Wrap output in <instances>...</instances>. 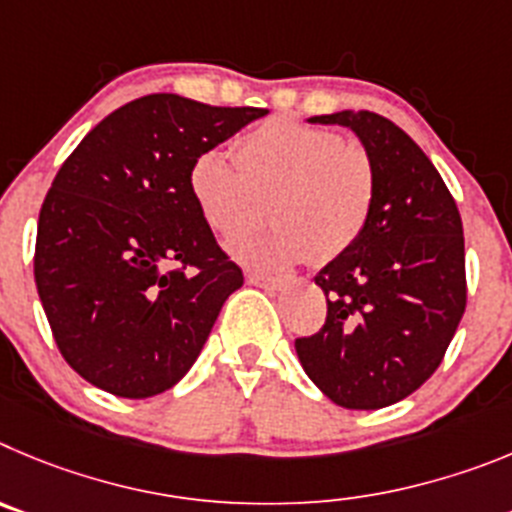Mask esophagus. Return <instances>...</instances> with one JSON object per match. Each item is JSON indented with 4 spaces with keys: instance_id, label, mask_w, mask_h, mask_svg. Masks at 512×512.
Returning <instances> with one entry per match:
<instances>
[{
    "instance_id": "obj_1",
    "label": "esophagus",
    "mask_w": 512,
    "mask_h": 512,
    "mask_svg": "<svg viewBox=\"0 0 512 512\" xmlns=\"http://www.w3.org/2000/svg\"><path fill=\"white\" fill-rule=\"evenodd\" d=\"M247 280H250L252 285H257V288H265V290H283L285 285H288V280L285 278H267V275H247Z\"/></svg>"
}]
</instances>
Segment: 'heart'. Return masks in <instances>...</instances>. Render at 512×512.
Wrapping results in <instances>:
<instances>
[{"label":"heart","instance_id":"heart-1","mask_svg":"<svg viewBox=\"0 0 512 512\" xmlns=\"http://www.w3.org/2000/svg\"><path fill=\"white\" fill-rule=\"evenodd\" d=\"M224 153H201L188 170V191L201 219L229 234L270 199V229H245L229 255L257 270H285L311 257L329 265L347 255L370 224L377 173L370 153L331 130L288 117L257 124Z\"/></svg>","mask_w":512,"mask_h":512}]
</instances>
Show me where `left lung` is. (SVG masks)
Segmentation results:
<instances>
[{"mask_svg":"<svg viewBox=\"0 0 512 512\" xmlns=\"http://www.w3.org/2000/svg\"><path fill=\"white\" fill-rule=\"evenodd\" d=\"M359 137L377 173L370 224L316 275L326 321L296 339L313 385L349 411H375L418 390L444 359L467 306L464 229L439 170L398 124L375 112L321 114Z\"/></svg>","mask_w":512,"mask_h":512,"instance_id":"1","label":"left lung"}]
</instances>
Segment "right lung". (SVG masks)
I'll return each mask as SVG.
<instances>
[{
  "label": "right lung",
  "instance_id": "add662e5",
  "mask_svg": "<svg viewBox=\"0 0 512 512\" xmlns=\"http://www.w3.org/2000/svg\"><path fill=\"white\" fill-rule=\"evenodd\" d=\"M257 107L150 94L101 119L43 201L35 285L63 359L119 398H153L191 370L245 278L201 219L188 170Z\"/></svg>",
  "mask_w": 512,
  "mask_h": 512
}]
</instances>
